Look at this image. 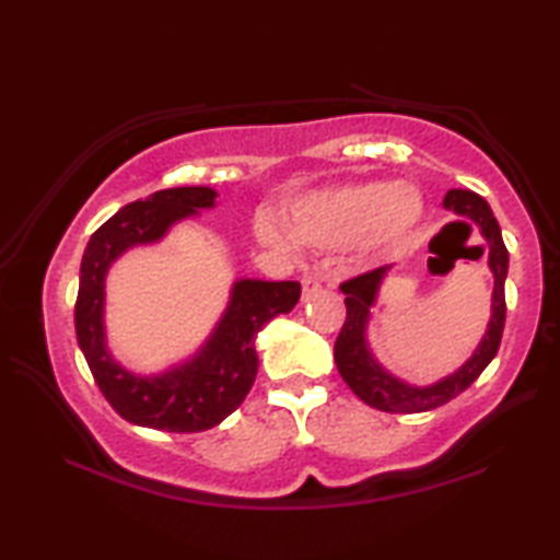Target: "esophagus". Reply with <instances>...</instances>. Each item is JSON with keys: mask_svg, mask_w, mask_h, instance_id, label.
I'll list each match as a JSON object with an SVG mask.
<instances>
[{"mask_svg": "<svg viewBox=\"0 0 560 560\" xmlns=\"http://www.w3.org/2000/svg\"><path fill=\"white\" fill-rule=\"evenodd\" d=\"M301 287H303V301H311L320 291V279L306 273V277L301 279Z\"/></svg>", "mask_w": 560, "mask_h": 560, "instance_id": "1", "label": "esophagus"}]
</instances>
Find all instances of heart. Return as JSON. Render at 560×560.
Listing matches in <instances>:
<instances>
[{
	"label": "heart",
	"instance_id": "heart-1",
	"mask_svg": "<svg viewBox=\"0 0 560 560\" xmlns=\"http://www.w3.org/2000/svg\"><path fill=\"white\" fill-rule=\"evenodd\" d=\"M422 217L424 202L415 187L383 179L314 189L283 205V222L299 244L314 249L348 246L365 261L400 249ZM259 234L277 249H291L293 244L273 222H261Z\"/></svg>",
	"mask_w": 560,
	"mask_h": 560
}]
</instances>
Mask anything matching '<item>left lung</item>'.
I'll use <instances>...</instances> for the list:
<instances>
[{
  "label": "left lung",
  "mask_w": 560,
  "mask_h": 560,
  "mask_svg": "<svg viewBox=\"0 0 560 560\" xmlns=\"http://www.w3.org/2000/svg\"><path fill=\"white\" fill-rule=\"evenodd\" d=\"M442 207L452 214L464 217L487 242V264L491 277H494V289H491V316L485 336H481L479 346L471 350V355L464 360L457 371L440 377L430 385H415L410 381H402L395 373L375 358L371 340H368V326L373 320V308L377 299H381L383 283L387 273L393 271L390 267H381L363 277L346 281L340 291L346 293V324L340 336L336 340V365L338 373L348 383L360 400L365 405L375 407L383 412H397V415H412V412H428L450 402L459 393L477 381L481 371L494 360L501 334H504V320H506V301H504V283L509 273V252L501 240V230L497 217L491 214V207L487 205L485 197L469 189H450L444 195Z\"/></svg>",
  "instance_id": "8db88e82"
}]
</instances>
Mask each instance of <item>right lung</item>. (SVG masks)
Instances as JSON below:
<instances>
[{
  "label": "right lung",
  "mask_w": 560,
  "mask_h": 560,
  "mask_svg": "<svg viewBox=\"0 0 560 560\" xmlns=\"http://www.w3.org/2000/svg\"><path fill=\"white\" fill-rule=\"evenodd\" d=\"M214 207L217 189L207 185L160 189L145 200L120 207L93 232L83 252L75 338L113 410L138 428L202 432L220 424L244 402L257 377V334L299 303V281L236 279L220 320L192 355L158 373H136L116 360L106 328L110 267L136 246L160 244L175 224Z\"/></svg>",
  "instance_id": "obj_1"
}]
</instances>
